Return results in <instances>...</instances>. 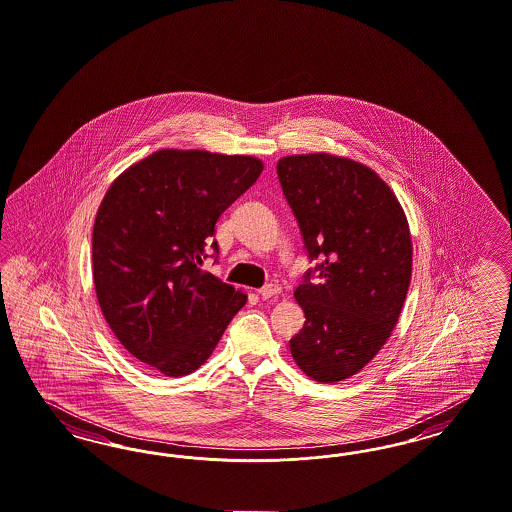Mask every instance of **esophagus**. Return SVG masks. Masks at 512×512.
<instances>
[{
	"label": "esophagus",
	"mask_w": 512,
	"mask_h": 512,
	"mask_svg": "<svg viewBox=\"0 0 512 512\" xmlns=\"http://www.w3.org/2000/svg\"><path fill=\"white\" fill-rule=\"evenodd\" d=\"M258 294H260L264 300H269V298H275L277 294H281V288H279L277 284H265L264 288L258 290Z\"/></svg>",
	"instance_id": "obj_1"
}]
</instances>
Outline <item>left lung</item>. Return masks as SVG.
I'll use <instances>...</instances> for the list:
<instances>
[{
	"label": "left lung",
	"instance_id": "8db88e82",
	"mask_svg": "<svg viewBox=\"0 0 512 512\" xmlns=\"http://www.w3.org/2000/svg\"><path fill=\"white\" fill-rule=\"evenodd\" d=\"M277 174L319 260L294 292L305 324L290 353L305 376L336 383L374 359L397 326L412 279L408 220L393 190L349 157L288 155Z\"/></svg>",
	"mask_w": 512,
	"mask_h": 512
}]
</instances>
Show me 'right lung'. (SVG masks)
<instances>
[{"instance_id":"add662e5","label":"right lung","mask_w":512,"mask_h":512,"mask_svg":"<svg viewBox=\"0 0 512 512\" xmlns=\"http://www.w3.org/2000/svg\"><path fill=\"white\" fill-rule=\"evenodd\" d=\"M262 171L250 155L159 150L106 191L93 228L96 298L115 338L155 372H195L247 303L201 265L218 218Z\"/></svg>"}]
</instances>
